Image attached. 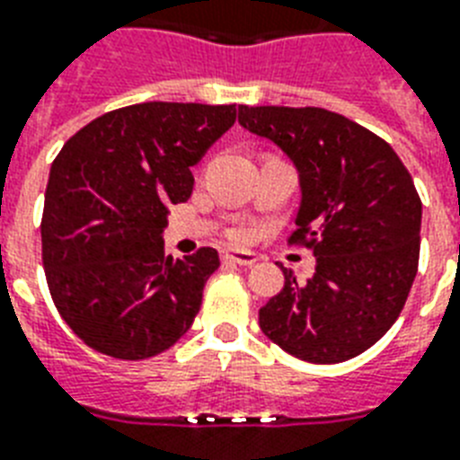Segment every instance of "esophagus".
I'll return each instance as SVG.
<instances>
[{"label":"esophagus","mask_w":460,"mask_h":460,"mask_svg":"<svg viewBox=\"0 0 460 460\" xmlns=\"http://www.w3.org/2000/svg\"><path fill=\"white\" fill-rule=\"evenodd\" d=\"M223 261H227V263H237V266H253V263L259 261V253L233 249V252L223 253Z\"/></svg>","instance_id":"34e87169"}]
</instances>
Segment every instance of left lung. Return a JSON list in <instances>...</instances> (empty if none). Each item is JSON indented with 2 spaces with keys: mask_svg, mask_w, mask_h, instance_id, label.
I'll list each match as a JSON object with an SVG mask.
<instances>
[{
  "mask_svg": "<svg viewBox=\"0 0 460 460\" xmlns=\"http://www.w3.org/2000/svg\"><path fill=\"white\" fill-rule=\"evenodd\" d=\"M240 126L270 139L299 175L296 233L315 273L259 311V325L288 354L340 363L363 354L402 314L418 273L422 204L392 146L340 113L306 106H240Z\"/></svg>",
  "mask_w": 460,
  "mask_h": 460,
  "instance_id": "1",
  "label": "left lung"
}]
</instances>
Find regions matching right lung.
I'll list each match as a JSON object with an SVG mask.
<instances>
[{
    "instance_id": "1",
    "label": "right lung",
    "mask_w": 460,
    "mask_h": 460,
    "mask_svg": "<svg viewBox=\"0 0 460 460\" xmlns=\"http://www.w3.org/2000/svg\"><path fill=\"white\" fill-rule=\"evenodd\" d=\"M234 104L145 102L99 116L51 164L42 263L68 328L99 354L139 361L192 328L218 252L164 253L168 207L234 123Z\"/></svg>"
}]
</instances>
